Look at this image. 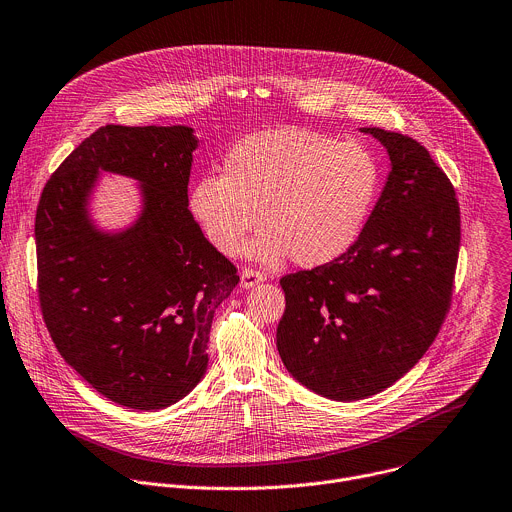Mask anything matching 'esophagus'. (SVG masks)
Returning <instances> with one entry per match:
<instances>
[{
    "instance_id": "1",
    "label": "esophagus",
    "mask_w": 512,
    "mask_h": 512,
    "mask_svg": "<svg viewBox=\"0 0 512 512\" xmlns=\"http://www.w3.org/2000/svg\"><path fill=\"white\" fill-rule=\"evenodd\" d=\"M264 280V274L254 270V268H244L242 270V276H240V287L242 289H252L256 285H260V282Z\"/></svg>"
}]
</instances>
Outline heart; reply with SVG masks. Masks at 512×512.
<instances>
[{
	"label": "heart",
	"mask_w": 512,
	"mask_h": 512,
	"mask_svg": "<svg viewBox=\"0 0 512 512\" xmlns=\"http://www.w3.org/2000/svg\"><path fill=\"white\" fill-rule=\"evenodd\" d=\"M376 156L305 128L246 136L223 158V175H203L189 193L207 240L236 256L260 221L248 256L276 264L287 256L313 268L344 256L362 236L380 193Z\"/></svg>",
	"instance_id": "1"
}]
</instances>
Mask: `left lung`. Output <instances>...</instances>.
<instances>
[{
    "instance_id": "left-lung-1",
    "label": "left lung",
    "mask_w": 512,
    "mask_h": 512,
    "mask_svg": "<svg viewBox=\"0 0 512 512\" xmlns=\"http://www.w3.org/2000/svg\"><path fill=\"white\" fill-rule=\"evenodd\" d=\"M360 132L390 158L362 236L333 262L280 278L282 364L331 401L378 394L423 358L449 309L460 252L456 191L427 148L382 128Z\"/></svg>"
}]
</instances>
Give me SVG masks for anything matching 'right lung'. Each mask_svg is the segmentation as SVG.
Wrapping results in <instances>:
<instances>
[{"label":"right lung","mask_w":512,"mask_h":512,"mask_svg":"<svg viewBox=\"0 0 512 512\" xmlns=\"http://www.w3.org/2000/svg\"><path fill=\"white\" fill-rule=\"evenodd\" d=\"M197 146L189 126H103L54 170L36 209L38 297L52 342L128 409L170 407L199 384L213 313L240 282L189 211ZM101 172L139 183L143 207L124 231L105 233L90 217Z\"/></svg>","instance_id":"right-lung-1"}]
</instances>
